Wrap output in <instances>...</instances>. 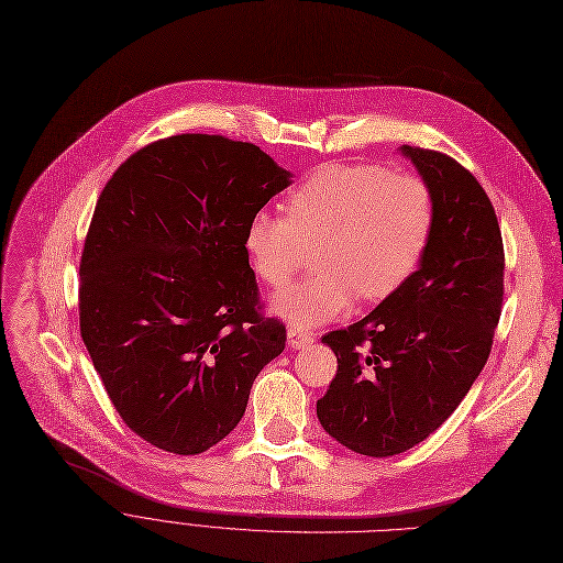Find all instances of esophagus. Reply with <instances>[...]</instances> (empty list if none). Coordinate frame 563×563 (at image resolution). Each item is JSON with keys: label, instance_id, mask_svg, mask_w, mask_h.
<instances>
[{"label": "esophagus", "instance_id": "esophagus-1", "mask_svg": "<svg viewBox=\"0 0 563 563\" xmlns=\"http://www.w3.org/2000/svg\"><path fill=\"white\" fill-rule=\"evenodd\" d=\"M311 343H313V336L309 332H302L296 328L288 330V345L292 347V351H300V347H307Z\"/></svg>", "mask_w": 563, "mask_h": 563}]
</instances>
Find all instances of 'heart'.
I'll return each mask as SVG.
<instances>
[{
  "instance_id": "b5f03b06",
  "label": "heart",
  "mask_w": 563,
  "mask_h": 563,
  "mask_svg": "<svg viewBox=\"0 0 563 563\" xmlns=\"http://www.w3.org/2000/svg\"><path fill=\"white\" fill-rule=\"evenodd\" d=\"M286 216L256 212L245 252L256 277L279 288L316 250L318 275L271 300L292 328H316L351 313L357 296L383 302L412 279L431 243L435 203L419 176L328 165L288 195Z\"/></svg>"
}]
</instances>
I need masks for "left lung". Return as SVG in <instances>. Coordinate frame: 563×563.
Segmentation results:
<instances>
[{
  "label": "left lung",
  "mask_w": 563,
  "mask_h": 563,
  "mask_svg": "<svg viewBox=\"0 0 563 563\" xmlns=\"http://www.w3.org/2000/svg\"><path fill=\"white\" fill-rule=\"evenodd\" d=\"M431 187L435 224L412 279L347 330L320 426L362 456L412 449L451 417L486 366L504 300V245L478 180L444 153L400 146Z\"/></svg>",
  "instance_id": "left-lung-1"
}]
</instances>
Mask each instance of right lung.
I'll return each mask as SVG.
<instances>
[{
  "instance_id": "right-lung-1",
  "label": "right lung",
  "mask_w": 563,
  "mask_h": 563,
  "mask_svg": "<svg viewBox=\"0 0 563 563\" xmlns=\"http://www.w3.org/2000/svg\"><path fill=\"white\" fill-rule=\"evenodd\" d=\"M258 146L176 135L107 180L79 263V330L130 431L178 456L243 419L286 328L256 311L245 229L292 183Z\"/></svg>"
}]
</instances>
